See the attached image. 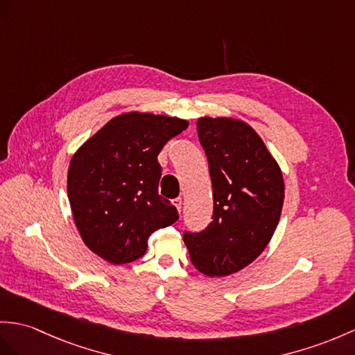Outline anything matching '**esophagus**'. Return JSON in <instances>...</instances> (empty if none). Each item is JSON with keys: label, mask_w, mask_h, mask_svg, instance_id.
Here are the masks:
<instances>
[{"label": "esophagus", "mask_w": 355, "mask_h": 355, "mask_svg": "<svg viewBox=\"0 0 355 355\" xmlns=\"http://www.w3.org/2000/svg\"><path fill=\"white\" fill-rule=\"evenodd\" d=\"M173 205H175L176 206V209L180 212V209H182V198H180V197H178V198H173Z\"/></svg>", "instance_id": "1"}]
</instances>
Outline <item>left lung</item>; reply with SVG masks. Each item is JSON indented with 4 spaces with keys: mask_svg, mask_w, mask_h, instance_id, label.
Returning a JSON list of instances; mask_svg holds the SVG:
<instances>
[{
    "mask_svg": "<svg viewBox=\"0 0 355 355\" xmlns=\"http://www.w3.org/2000/svg\"><path fill=\"white\" fill-rule=\"evenodd\" d=\"M197 134L209 164L214 215L205 230L185 232L184 243L198 271L223 277L252 263L271 241L284 184L279 164L250 125L202 117Z\"/></svg>",
    "mask_w": 355,
    "mask_h": 355,
    "instance_id": "left-lung-1",
    "label": "left lung"
}]
</instances>
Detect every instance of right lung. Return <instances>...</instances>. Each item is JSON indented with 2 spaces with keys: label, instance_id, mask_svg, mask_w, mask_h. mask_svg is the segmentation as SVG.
<instances>
[{
  "label": "right lung",
  "instance_id": "add662e5",
  "mask_svg": "<svg viewBox=\"0 0 355 355\" xmlns=\"http://www.w3.org/2000/svg\"><path fill=\"white\" fill-rule=\"evenodd\" d=\"M188 128L184 119L125 112L85 141L67 171V196L78 232L110 263L137 261L155 230L179 218L158 194V155Z\"/></svg>",
  "mask_w": 355,
  "mask_h": 355
}]
</instances>
